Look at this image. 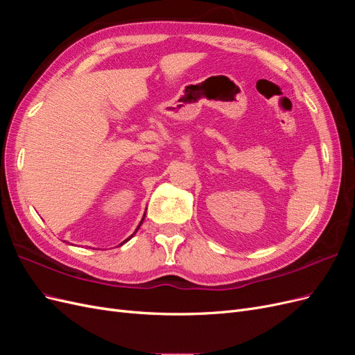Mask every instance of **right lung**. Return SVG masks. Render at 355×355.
<instances>
[{"mask_svg": "<svg viewBox=\"0 0 355 355\" xmlns=\"http://www.w3.org/2000/svg\"><path fill=\"white\" fill-rule=\"evenodd\" d=\"M144 219H145V214H144V218H142V220H141V223H139V225H137V228H136V231H135V232H133V234H132V235H130V237H128V239H125V240H124V241H123V243H121V244H120V245H123V244H124V243H127V241H128V240H130V239H132V237H133V235H135V234H136V232H137V230H139V228H141V225H142V222H144Z\"/></svg>", "mask_w": 355, "mask_h": 355, "instance_id": "obj_1", "label": "right lung"}]
</instances>
